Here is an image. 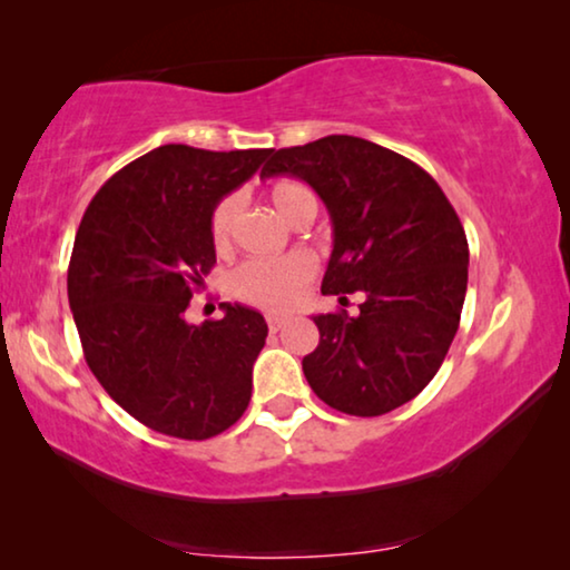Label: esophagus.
<instances>
[{
    "instance_id": "esophagus-1",
    "label": "esophagus",
    "mask_w": 570,
    "mask_h": 570,
    "mask_svg": "<svg viewBox=\"0 0 570 570\" xmlns=\"http://www.w3.org/2000/svg\"><path fill=\"white\" fill-rule=\"evenodd\" d=\"M285 324H287V318H285V316H277V314H269V316H267V326H269V332H279V330H283Z\"/></svg>"
}]
</instances>
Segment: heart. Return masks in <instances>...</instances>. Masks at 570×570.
Segmentation results:
<instances>
[{
	"label": "heart",
	"mask_w": 570,
	"mask_h": 570,
	"mask_svg": "<svg viewBox=\"0 0 570 570\" xmlns=\"http://www.w3.org/2000/svg\"><path fill=\"white\" fill-rule=\"evenodd\" d=\"M267 199L275 213L295 225L308 209H316V197L308 186L291 178L267 186ZM240 205L236 197H223L209 213V240L217 252L230 246L233 228H236ZM316 272V262L308 254H291L285 259H254L240 264L230 277V293L238 301L256 306L269 314L293 308L303 298V291Z\"/></svg>",
	"instance_id": "b5f03b06"
}]
</instances>
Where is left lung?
Masks as SVG:
<instances>
[{
    "instance_id": "1",
    "label": "left lung",
    "mask_w": 570,
    "mask_h": 570,
    "mask_svg": "<svg viewBox=\"0 0 570 570\" xmlns=\"http://www.w3.org/2000/svg\"><path fill=\"white\" fill-rule=\"evenodd\" d=\"M303 178L324 199L334 252L322 293H363L314 316L318 345L303 373L318 400L376 417L415 400L439 373L462 316L470 246L433 176L368 139L330 135L272 150L262 176Z\"/></svg>"
}]
</instances>
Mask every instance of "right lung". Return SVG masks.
Instances as JSON below:
<instances>
[{
  "instance_id": "right-lung-1",
  "label": "right lung",
  "mask_w": 570,
  "mask_h": 570,
  "mask_svg": "<svg viewBox=\"0 0 570 570\" xmlns=\"http://www.w3.org/2000/svg\"><path fill=\"white\" fill-rule=\"evenodd\" d=\"M269 153L155 147L116 170L85 209L67 272L85 361L153 431L213 439L252 400L264 316L223 303V318L194 326L184 311L215 267L209 213Z\"/></svg>"
}]
</instances>
